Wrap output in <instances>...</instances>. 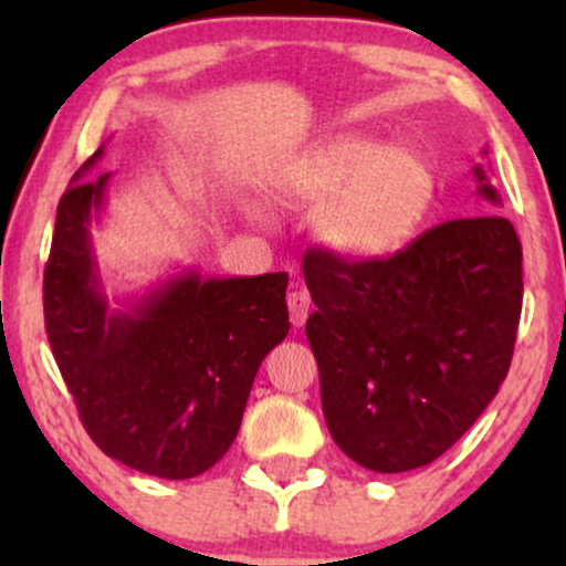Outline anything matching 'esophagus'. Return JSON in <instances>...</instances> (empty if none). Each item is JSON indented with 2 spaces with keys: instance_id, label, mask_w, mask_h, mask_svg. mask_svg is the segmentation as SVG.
<instances>
[{
  "instance_id": "esophagus-1",
  "label": "esophagus",
  "mask_w": 566,
  "mask_h": 566,
  "mask_svg": "<svg viewBox=\"0 0 566 566\" xmlns=\"http://www.w3.org/2000/svg\"><path fill=\"white\" fill-rule=\"evenodd\" d=\"M287 305H290V322L295 327H303L305 319H308L311 311V295L305 290H295L287 295Z\"/></svg>"
}]
</instances>
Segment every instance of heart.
I'll return each instance as SVG.
<instances>
[{"instance_id": "heart-1", "label": "heart", "mask_w": 566, "mask_h": 566, "mask_svg": "<svg viewBox=\"0 0 566 566\" xmlns=\"http://www.w3.org/2000/svg\"><path fill=\"white\" fill-rule=\"evenodd\" d=\"M290 205H319L316 239L335 255L373 263L399 252L431 212L437 172L409 146L340 135L297 154L276 178Z\"/></svg>"}]
</instances>
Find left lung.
<instances>
[{
  "label": "left lung",
  "mask_w": 566,
  "mask_h": 566,
  "mask_svg": "<svg viewBox=\"0 0 566 566\" xmlns=\"http://www.w3.org/2000/svg\"><path fill=\"white\" fill-rule=\"evenodd\" d=\"M486 154V151H484ZM476 193L500 205L484 167ZM305 322L335 444L361 469L433 463L476 423L511 367L522 242L497 212L447 220L391 258H303Z\"/></svg>",
  "instance_id": "8db88e82"
}]
</instances>
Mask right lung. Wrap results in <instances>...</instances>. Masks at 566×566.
Instances as JSON below:
<instances>
[{
	"instance_id": "right-lung-1",
	"label": "right lung",
	"mask_w": 566,
	"mask_h": 566,
	"mask_svg": "<svg viewBox=\"0 0 566 566\" xmlns=\"http://www.w3.org/2000/svg\"><path fill=\"white\" fill-rule=\"evenodd\" d=\"M61 197L44 269V327L80 418L108 458L159 479H193L237 439L258 367L290 333L287 274L201 279L184 271L108 308L90 223L112 172Z\"/></svg>"
}]
</instances>
